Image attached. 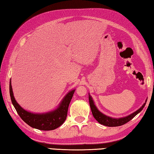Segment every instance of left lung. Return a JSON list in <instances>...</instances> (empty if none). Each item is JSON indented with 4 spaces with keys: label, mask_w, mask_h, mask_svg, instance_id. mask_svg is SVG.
Here are the masks:
<instances>
[{
    "label": "left lung",
    "mask_w": 154,
    "mask_h": 154,
    "mask_svg": "<svg viewBox=\"0 0 154 154\" xmlns=\"http://www.w3.org/2000/svg\"><path fill=\"white\" fill-rule=\"evenodd\" d=\"M89 102H90L91 111H92L94 118L96 119V121H97L98 123H100V124H103L104 126H106L116 127V126H122V125L126 124L127 122H128L129 121L131 120L132 118H134L138 113H140V112L143 110V109L144 108L147 100H145V103L143 104L141 107H140L136 111L133 112V113L129 115V116L124 117V118H111V117L107 116H106V115L103 114V113H101V112L99 111L97 109V107L96 106L94 102L92 96L90 95V94H89Z\"/></svg>",
    "instance_id": "obj_1"
}]
</instances>
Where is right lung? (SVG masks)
I'll return each instance as SVG.
<instances>
[{
    "instance_id": "1",
    "label": "right lung",
    "mask_w": 154,
    "mask_h": 154,
    "mask_svg": "<svg viewBox=\"0 0 154 154\" xmlns=\"http://www.w3.org/2000/svg\"><path fill=\"white\" fill-rule=\"evenodd\" d=\"M75 89L68 92L56 109L43 113H35L25 110L15 100L11 86L9 83V93L13 105L22 120L33 128L41 130H52L64 123L67 116L68 109Z\"/></svg>"
}]
</instances>
